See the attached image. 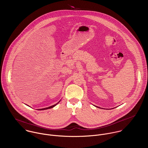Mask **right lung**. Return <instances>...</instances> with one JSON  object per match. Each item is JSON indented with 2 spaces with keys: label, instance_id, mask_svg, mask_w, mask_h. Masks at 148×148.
I'll use <instances>...</instances> for the list:
<instances>
[{
  "label": "right lung",
  "instance_id": "right-lung-1",
  "mask_svg": "<svg viewBox=\"0 0 148 148\" xmlns=\"http://www.w3.org/2000/svg\"><path fill=\"white\" fill-rule=\"evenodd\" d=\"M59 102H58L57 103H56V104H54V105H53V106H50V107H47V108H42V109H40L39 110H47V109H49V108H53V107H54L56 105H57V104H58Z\"/></svg>",
  "mask_w": 148,
  "mask_h": 148
}]
</instances>
